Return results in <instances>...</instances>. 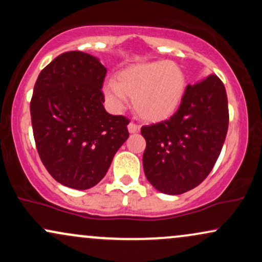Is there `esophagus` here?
<instances>
[{
    "label": "esophagus",
    "mask_w": 262,
    "mask_h": 262,
    "mask_svg": "<svg viewBox=\"0 0 262 262\" xmlns=\"http://www.w3.org/2000/svg\"><path fill=\"white\" fill-rule=\"evenodd\" d=\"M128 132L130 134H135L139 132V127H138L137 124H134V123H129L128 124Z\"/></svg>",
    "instance_id": "obj_1"
}]
</instances>
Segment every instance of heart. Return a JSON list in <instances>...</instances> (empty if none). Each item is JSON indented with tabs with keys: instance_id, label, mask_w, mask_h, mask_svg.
<instances>
[{
	"instance_id": "heart-1",
	"label": "heart",
	"mask_w": 262,
	"mask_h": 262,
	"mask_svg": "<svg viewBox=\"0 0 262 262\" xmlns=\"http://www.w3.org/2000/svg\"><path fill=\"white\" fill-rule=\"evenodd\" d=\"M187 89L183 70L173 61L140 62L123 69L103 89L108 103L121 110L125 100L138 118L148 123L169 121L181 107Z\"/></svg>"
}]
</instances>
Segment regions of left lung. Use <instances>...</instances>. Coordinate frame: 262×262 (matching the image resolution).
Masks as SVG:
<instances>
[{"label":"left lung","instance_id":"8db88e82","mask_svg":"<svg viewBox=\"0 0 262 262\" xmlns=\"http://www.w3.org/2000/svg\"><path fill=\"white\" fill-rule=\"evenodd\" d=\"M228 124L227 92L215 75L187 85L172 118L141 128L146 140L143 167L148 181L171 196L197 187L221 154Z\"/></svg>","mask_w":262,"mask_h":262}]
</instances>
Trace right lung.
<instances>
[{"label": "right lung", "mask_w": 262, "mask_h": 262, "mask_svg": "<svg viewBox=\"0 0 262 262\" xmlns=\"http://www.w3.org/2000/svg\"><path fill=\"white\" fill-rule=\"evenodd\" d=\"M106 73L96 56L69 52L45 66L34 85L35 145L48 172L66 187L97 185L129 137L128 119L103 107Z\"/></svg>", "instance_id": "add662e5"}]
</instances>
